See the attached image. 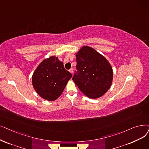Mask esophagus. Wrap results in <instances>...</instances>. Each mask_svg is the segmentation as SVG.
Wrapping results in <instances>:
<instances>
[{
  "label": "esophagus",
  "instance_id": "1",
  "mask_svg": "<svg viewBox=\"0 0 149 149\" xmlns=\"http://www.w3.org/2000/svg\"><path fill=\"white\" fill-rule=\"evenodd\" d=\"M69 72H70L71 74H73V69H72V68L70 69L69 70Z\"/></svg>",
  "mask_w": 149,
  "mask_h": 149
}]
</instances>
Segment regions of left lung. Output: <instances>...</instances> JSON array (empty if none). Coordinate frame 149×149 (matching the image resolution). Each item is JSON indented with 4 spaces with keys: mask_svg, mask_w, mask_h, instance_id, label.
Listing matches in <instances>:
<instances>
[{
    "mask_svg": "<svg viewBox=\"0 0 149 149\" xmlns=\"http://www.w3.org/2000/svg\"><path fill=\"white\" fill-rule=\"evenodd\" d=\"M76 69L72 80L91 99L104 95L110 88L113 69L105 58L95 49L83 46L76 54Z\"/></svg>",
    "mask_w": 149,
    "mask_h": 149,
    "instance_id": "obj_1",
    "label": "left lung"
}]
</instances>
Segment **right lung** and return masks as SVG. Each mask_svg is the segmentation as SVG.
Returning <instances> with one entry per match:
<instances>
[{"mask_svg":"<svg viewBox=\"0 0 149 149\" xmlns=\"http://www.w3.org/2000/svg\"><path fill=\"white\" fill-rule=\"evenodd\" d=\"M72 75L64 68L63 63L52 56L45 59L35 70L32 83L42 98L55 100L62 94Z\"/></svg>","mask_w":149,"mask_h":149,"instance_id":"add662e5","label":"right lung"}]
</instances>
